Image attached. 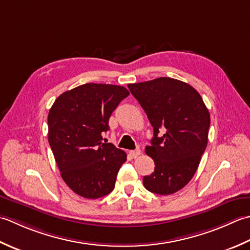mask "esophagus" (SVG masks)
Wrapping results in <instances>:
<instances>
[{"label": "esophagus", "instance_id": "obj_1", "mask_svg": "<svg viewBox=\"0 0 250 250\" xmlns=\"http://www.w3.org/2000/svg\"><path fill=\"white\" fill-rule=\"evenodd\" d=\"M140 153H141V151L139 149L129 151V155L132 157V159H136V157H138L140 155Z\"/></svg>", "mask_w": 250, "mask_h": 250}]
</instances>
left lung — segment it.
Returning <instances> with one entry per match:
<instances>
[{"label": "left lung", "instance_id": "8db88e82", "mask_svg": "<svg viewBox=\"0 0 250 250\" xmlns=\"http://www.w3.org/2000/svg\"><path fill=\"white\" fill-rule=\"evenodd\" d=\"M128 88L153 127L146 153L155 167L144 177V186L156 194H172L189 183L200 164L207 146L209 112L195 88L175 79L128 84ZM162 129L165 135L160 137Z\"/></svg>", "mask_w": 250, "mask_h": 250}]
</instances>
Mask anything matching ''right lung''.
I'll return each mask as SVG.
<instances>
[{"label":"right lung","instance_id":"1","mask_svg":"<svg viewBox=\"0 0 250 250\" xmlns=\"http://www.w3.org/2000/svg\"><path fill=\"white\" fill-rule=\"evenodd\" d=\"M128 95L123 86L87 83L64 91L49 110V146L63 181L80 196L95 200L114 189L127 155L103 135Z\"/></svg>","mask_w":250,"mask_h":250}]
</instances>
